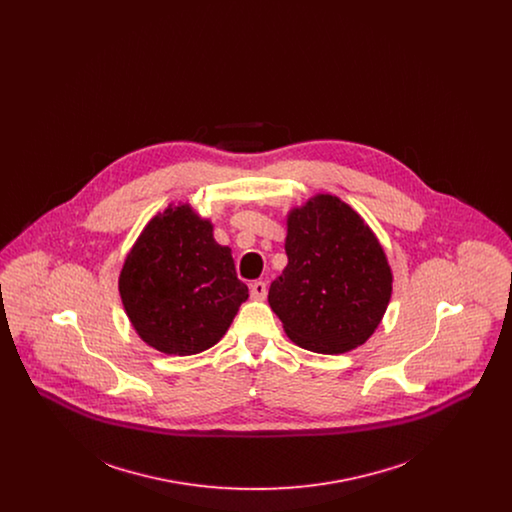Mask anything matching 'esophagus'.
I'll return each instance as SVG.
<instances>
[{"label": "esophagus", "mask_w": 512, "mask_h": 512, "mask_svg": "<svg viewBox=\"0 0 512 512\" xmlns=\"http://www.w3.org/2000/svg\"><path fill=\"white\" fill-rule=\"evenodd\" d=\"M267 297V284L265 282H253L251 284V299L255 301H263Z\"/></svg>", "instance_id": "1"}]
</instances>
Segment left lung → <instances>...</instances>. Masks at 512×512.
Segmentation results:
<instances>
[{"instance_id":"8db88e82","label":"left lung","mask_w":512,"mask_h":512,"mask_svg":"<svg viewBox=\"0 0 512 512\" xmlns=\"http://www.w3.org/2000/svg\"><path fill=\"white\" fill-rule=\"evenodd\" d=\"M286 226L288 265L268 290L286 336L324 355L363 345L384 318L393 284L376 234L332 194L292 207Z\"/></svg>"}]
</instances>
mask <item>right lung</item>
Segmentation results:
<instances>
[{
  "label": "right lung",
  "instance_id": "obj_1",
  "mask_svg": "<svg viewBox=\"0 0 512 512\" xmlns=\"http://www.w3.org/2000/svg\"><path fill=\"white\" fill-rule=\"evenodd\" d=\"M119 293L126 317L165 355L201 353L228 332L249 290L232 249L190 203H171L147 222L124 257Z\"/></svg>",
  "mask_w": 512,
  "mask_h": 512
}]
</instances>
